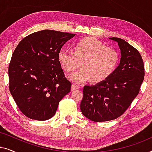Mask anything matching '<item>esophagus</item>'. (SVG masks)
Returning a JSON list of instances; mask_svg holds the SVG:
<instances>
[{
    "label": "esophagus",
    "mask_w": 152,
    "mask_h": 152,
    "mask_svg": "<svg viewBox=\"0 0 152 152\" xmlns=\"http://www.w3.org/2000/svg\"><path fill=\"white\" fill-rule=\"evenodd\" d=\"M79 88H80L79 85L75 84V83H73L72 84V90H75V89H78Z\"/></svg>",
    "instance_id": "esophagus-1"
}]
</instances>
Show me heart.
Here are the masks:
<instances>
[{
  "label": "heart",
  "mask_w": 152,
  "mask_h": 152,
  "mask_svg": "<svg viewBox=\"0 0 152 152\" xmlns=\"http://www.w3.org/2000/svg\"><path fill=\"white\" fill-rule=\"evenodd\" d=\"M58 61L67 72L76 70L80 63L82 68L70 76L72 80L84 82L91 80L100 82L113 74L120 61V55L113 48L106 45L93 37L79 40L73 45V51L61 49L58 53Z\"/></svg>",
  "instance_id": "1"
}]
</instances>
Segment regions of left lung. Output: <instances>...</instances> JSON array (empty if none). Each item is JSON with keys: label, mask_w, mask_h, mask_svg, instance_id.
<instances>
[{"label": "left lung", "mask_w": 152, "mask_h": 152, "mask_svg": "<svg viewBox=\"0 0 152 152\" xmlns=\"http://www.w3.org/2000/svg\"><path fill=\"white\" fill-rule=\"evenodd\" d=\"M121 50L120 65L107 80L84 86L80 109L85 117L100 122L116 119L126 111L144 80L143 60L137 50L123 39L111 37Z\"/></svg>", "instance_id": "obj_1"}]
</instances>
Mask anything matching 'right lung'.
Listing matches in <instances>:
<instances>
[{
	"instance_id": "right-lung-1",
	"label": "right lung",
	"mask_w": 152,
	"mask_h": 152,
	"mask_svg": "<svg viewBox=\"0 0 152 152\" xmlns=\"http://www.w3.org/2000/svg\"><path fill=\"white\" fill-rule=\"evenodd\" d=\"M75 34L44 30L23 39L10 61L9 88L16 105L26 117L47 120L57 111L71 83L58 61V53Z\"/></svg>"
}]
</instances>
